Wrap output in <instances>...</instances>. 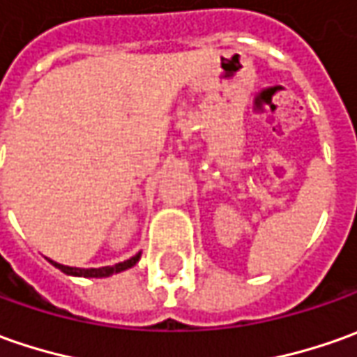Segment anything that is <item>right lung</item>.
Returning <instances> with one entry per match:
<instances>
[{
    "instance_id": "obj_1",
    "label": "right lung",
    "mask_w": 357,
    "mask_h": 357,
    "mask_svg": "<svg viewBox=\"0 0 357 357\" xmlns=\"http://www.w3.org/2000/svg\"><path fill=\"white\" fill-rule=\"evenodd\" d=\"M140 255L142 252H136L134 257H130L128 261H122V263L112 264V266H100V268H79V266H67V264L55 263V261H51V259H49V263L53 264V266H56L61 273L68 275V277L106 278V277H112V275H118V273H122V271H128V268H132L134 264L140 261Z\"/></svg>"
}]
</instances>
